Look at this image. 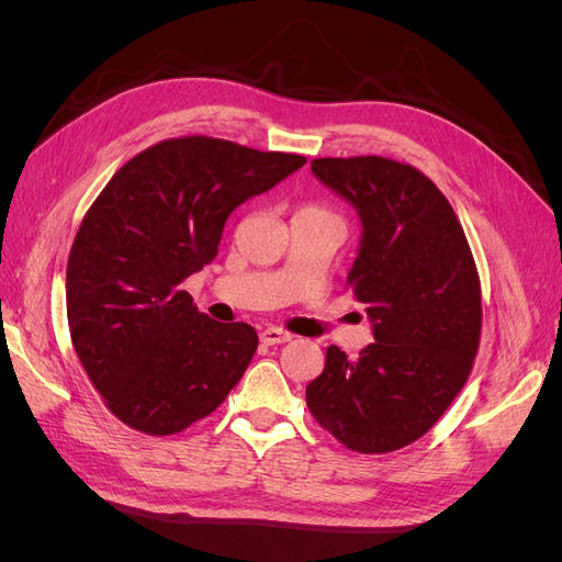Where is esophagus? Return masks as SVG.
I'll return each mask as SVG.
<instances>
[{
    "label": "esophagus",
    "instance_id": "1",
    "mask_svg": "<svg viewBox=\"0 0 562 562\" xmlns=\"http://www.w3.org/2000/svg\"><path fill=\"white\" fill-rule=\"evenodd\" d=\"M293 333H288L283 328H265L260 333V342H265L267 347H274V345H283V342H291Z\"/></svg>",
    "mask_w": 562,
    "mask_h": 562
}]
</instances>
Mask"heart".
Instances as JSON below:
<instances>
[{
  "label": "heart",
  "mask_w": 562,
  "mask_h": 562,
  "mask_svg": "<svg viewBox=\"0 0 562 562\" xmlns=\"http://www.w3.org/2000/svg\"><path fill=\"white\" fill-rule=\"evenodd\" d=\"M302 211H321V209H316V206H307V209H302Z\"/></svg>",
  "instance_id": "1"
}]
</instances>
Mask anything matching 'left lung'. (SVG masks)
<instances>
[{
	"label": "left lung",
	"mask_w": 562,
	"mask_h": 562,
	"mask_svg": "<svg viewBox=\"0 0 562 562\" xmlns=\"http://www.w3.org/2000/svg\"><path fill=\"white\" fill-rule=\"evenodd\" d=\"M312 173L361 217L347 281L375 342L356 361L328 347L307 405L349 450H398L434 427L469 378L481 342L479 271L450 201L411 164L314 159Z\"/></svg>",
	"instance_id": "obj_1"
}]
</instances>
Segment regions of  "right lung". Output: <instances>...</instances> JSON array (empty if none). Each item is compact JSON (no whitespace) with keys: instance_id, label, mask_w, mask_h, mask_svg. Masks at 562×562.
Wrapping results in <instances>:
<instances>
[{"instance_id":"add662e5","label":"right lung","mask_w":562,"mask_h":562,"mask_svg":"<svg viewBox=\"0 0 562 562\" xmlns=\"http://www.w3.org/2000/svg\"><path fill=\"white\" fill-rule=\"evenodd\" d=\"M304 164L184 135L126 161L83 215L67 260V323L89 380L131 429L178 434L241 380L258 333L201 314L180 283L215 260L236 206Z\"/></svg>"}]
</instances>
